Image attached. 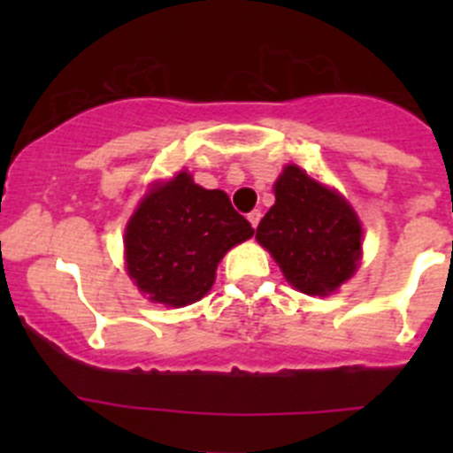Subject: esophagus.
Instances as JSON below:
<instances>
[{
    "label": "esophagus",
    "instance_id": "1",
    "mask_svg": "<svg viewBox=\"0 0 453 453\" xmlns=\"http://www.w3.org/2000/svg\"><path fill=\"white\" fill-rule=\"evenodd\" d=\"M248 221L252 223V227L258 226V221H260V210H252V212L248 214Z\"/></svg>",
    "mask_w": 453,
    "mask_h": 453
}]
</instances>
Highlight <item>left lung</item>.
Listing matches in <instances>:
<instances>
[{"instance_id": "obj_1", "label": "left lung", "mask_w": 453, "mask_h": 453, "mask_svg": "<svg viewBox=\"0 0 453 453\" xmlns=\"http://www.w3.org/2000/svg\"><path fill=\"white\" fill-rule=\"evenodd\" d=\"M276 203L256 227V241L273 256L287 282L309 296H328L357 272L362 223L337 190L296 164L273 184Z\"/></svg>"}]
</instances>
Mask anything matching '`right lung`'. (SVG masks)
Instances as JSON below:
<instances>
[{
  "mask_svg": "<svg viewBox=\"0 0 453 453\" xmlns=\"http://www.w3.org/2000/svg\"><path fill=\"white\" fill-rule=\"evenodd\" d=\"M254 234L223 190H205L181 171L140 201L125 230L127 272L150 303L186 307L214 285L227 250Z\"/></svg>",
  "mask_w": 453,
  "mask_h": 453,
  "instance_id": "1",
  "label": "right lung"
}]
</instances>
